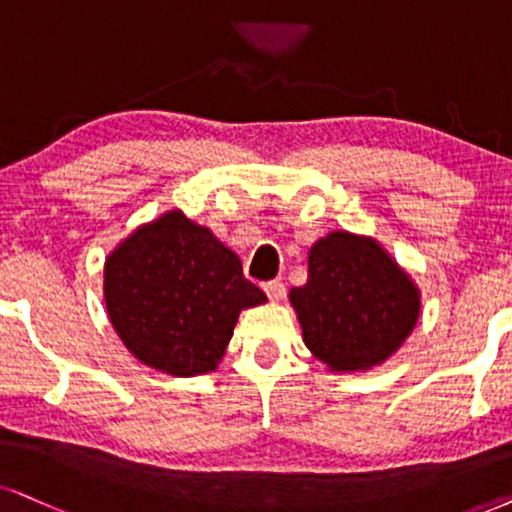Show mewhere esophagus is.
I'll return each instance as SVG.
<instances>
[{
    "label": "esophagus",
    "instance_id": "esophagus-1",
    "mask_svg": "<svg viewBox=\"0 0 512 512\" xmlns=\"http://www.w3.org/2000/svg\"><path fill=\"white\" fill-rule=\"evenodd\" d=\"M262 290L267 293V297L271 302H281L283 295H286V286L281 281H267L262 283Z\"/></svg>",
    "mask_w": 512,
    "mask_h": 512
}]
</instances>
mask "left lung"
<instances>
[{
	"instance_id": "obj_1",
	"label": "left lung",
	"mask_w": 512,
	"mask_h": 512,
	"mask_svg": "<svg viewBox=\"0 0 512 512\" xmlns=\"http://www.w3.org/2000/svg\"><path fill=\"white\" fill-rule=\"evenodd\" d=\"M314 359L331 373L385 364L423 312L409 271L373 236L328 231L307 252V283L288 293Z\"/></svg>"
}]
</instances>
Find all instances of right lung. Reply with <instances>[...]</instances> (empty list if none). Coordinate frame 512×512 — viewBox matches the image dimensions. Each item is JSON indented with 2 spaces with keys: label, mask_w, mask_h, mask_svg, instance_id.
I'll list each match as a JSON object with an SVG mask.
<instances>
[{
  "label": "right lung",
  "mask_w": 512,
  "mask_h": 512,
  "mask_svg": "<svg viewBox=\"0 0 512 512\" xmlns=\"http://www.w3.org/2000/svg\"><path fill=\"white\" fill-rule=\"evenodd\" d=\"M103 300L134 359L174 378L217 371L243 309L267 302L208 226L167 210L103 262Z\"/></svg>",
  "instance_id": "1"
}]
</instances>
